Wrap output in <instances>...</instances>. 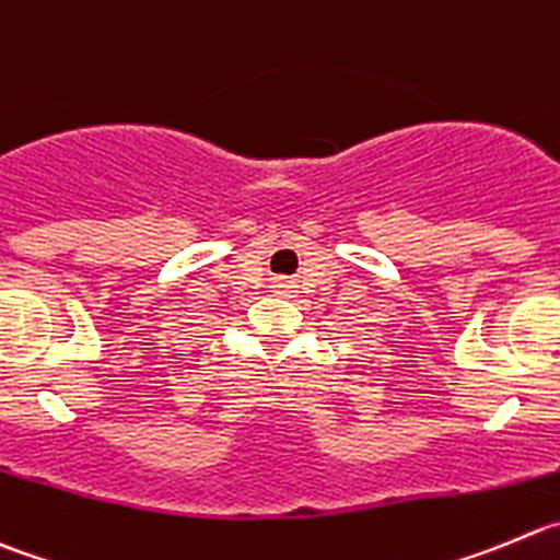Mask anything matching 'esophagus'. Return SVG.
<instances>
[{
    "mask_svg": "<svg viewBox=\"0 0 560 560\" xmlns=\"http://www.w3.org/2000/svg\"><path fill=\"white\" fill-rule=\"evenodd\" d=\"M277 289H289V285H285V283H277Z\"/></svg>",
    "mask_w": 560,
    "mask_h": 560,
    "instance_id": "obj_1",
    "label": "esophagus"
}]
</instances>
